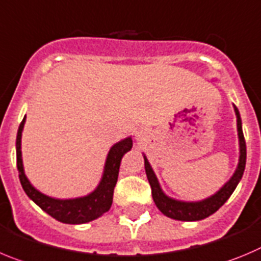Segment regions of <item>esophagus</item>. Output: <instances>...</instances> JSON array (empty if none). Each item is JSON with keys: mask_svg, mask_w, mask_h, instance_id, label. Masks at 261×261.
<instances>
[{"mask_svg": "<svg viewBox=\"0 0 261 261\" xmlns=\"http://www.w3.org/2000/svg\"><path fill=\"white\" fill-rule=\"evenodd\" d=\"M136 140L137 141H140L141 138H142V136H143V133H142V130H137V132H136Z\"/></svg>", "mask_w": 261, "mask_h": 261, "instance_id": "1", "label": "esophagus"}]
</instances>
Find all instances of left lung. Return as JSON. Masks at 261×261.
Here are the masks:
<instances>
[{"label":"left lung","instance_id":"obj_1","mask_svg":"<svg viewBox=\"0 0 261 261\" xmlns=\"http://www.w3.org/2000/svg\"><path fill=\"white\" fill-rule=\"evenodd\" d=\"M234 112H236L237 116V130H238V140H240V160H238V166H237L233 176L229 178L228 182L224 184L223 188L216 191L211 197L205 198L203 200H198V202H184V200L173 199V198L166 195V193L160 188L159 181H158L156 176H155L154 171L150 166L149 160L143 155L145 171H146L147 180H149L150 186H151L152 199H154L159 211L166 215L167 217H171L173 220H180V221L203 220L215 214L233 194V191L236 190L237 185L242 178L246 167V141L245 137H243L242 120H241L240 111L236 106H234Z\"/></svg>","mask_w":261,"mask_h":261}]
</instances>
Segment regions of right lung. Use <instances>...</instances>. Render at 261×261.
I'll use <instances>...</instances> for the list:
<instances>
[{
    "label": "right lung",
    "instance_id": "right-lung-1",
    "mask_svg": "<svg viewBox=\"0 0 261 261\" xmlns=\"http://www.w3.org/2000/svg\"><path fill=\"white\" fill-rule=\"evenodd\" d=\"M25 116L21 120L16 135V167L19 171V180L25 194L36 203V204L49 214L50 216L64 224H85L98 219L107 212L112 204L114 188L116 185L120 168L121 158L125 152L132 149V137H126L119 141L110 149L105 163L103 174L97 188L85 197L73 198V199H57L47 197L41 191L33 188L32 184L27 178L21 159V132L24 128Z\"/></svg>",
    "mask_w": 261,
    "mask_h": 261
}]
</instances>
